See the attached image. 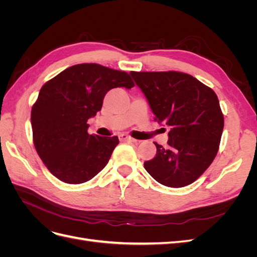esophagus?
Listing matches in <instances>:
<instances>
[{"mask_svg":"<svg viewBox=\"0 0 257 257\" xmlns=\"http://www.w3.org/2000/svg\"><path fill=\"white\" fill-rule=\"evenodd\" d=\"M119 139H120L121 142H128V143H136L137 142L136 139H134L133 137H131V136L126 135V134H121L119 136Z\"/></svg>","mask_w":257,"mask_h":257,"instance_id":"1","label":"esophagus"}]
</instances>
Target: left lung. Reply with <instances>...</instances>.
I'll return each mask as SVG.
<instances>
[{"instance_id":"1","label":"left lung","mask_w":257,"mask_h":257,"mask_svg":"<svg viewBox=\"0 0 257 257\" xmlns=\"http://www.w3.org/2000/svg\"><path fill=\"white\" fill-rule=\"evenodd\" d=\"M154 113L170 127L167 147L154 143L144 163L150 176L169 188L189 185L205 173L219 151L224 115L214 91L181 72H131Z\"/></svg>"}]
</instances>
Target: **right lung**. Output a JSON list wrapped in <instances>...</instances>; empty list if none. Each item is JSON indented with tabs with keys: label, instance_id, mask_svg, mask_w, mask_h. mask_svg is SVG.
<instances>
[{
	"label": "right lung",
	"instance_id": "obj_1",
	"mask_svg": "<svg viewBox=\"0 0 257 257\" xmlns=\"http://www.w3.org/2000/svg\"><path fill=\"white\" fill-rule=\"evenodd\" d=\"M120 87H134L130 75L96 63L73 65L42 87L31 111L33 143L59 180L87 182L107 165L119 139L88 134L87 122L102 109L106 93Z\"/></svg>",
	"mask_w": 257,
	"mask_h": 257
}]
</instances>
